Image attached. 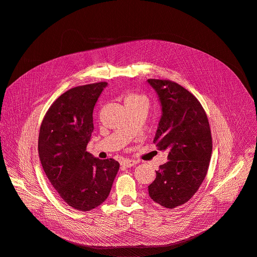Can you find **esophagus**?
Listing matches in <instances>:
<instances>
[{
    "label": "esophagus",
    "mask_w": 257,
    "mask_h": 257,
    "mask_svg": "<svg viewBox=\"0 0 257 257\" xmlns=\"http://www.w3.org/2000/svg\"><path fill=\"white\" fill-rule=\"evenodd\" d=\"M120 164H121V166H123V167L130 168V167H133L134 165H136V164H137V161H134V160H130V159H126V160H122Z\"/></svg>",
    "instance_id": "esophagus-1"
}]
</instances>
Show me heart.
<instances>
[{
  "instance_id": "heart-1",
  "label": "heart",
  "mask_w": 257,
  "mask_h": 257,
  "mask_svg": "<svg viewBox=\"0 0 257 257\" xmlns=\"http://www.w3.org/2000/svg\"><path fill=\"white\" fill-rule=\"evenodd\" d=\"M139 100H145V97L144 96H141V95H137V94H131L128 95L126 98H125V101H139Z\"/></svg>"
}]
</instances>
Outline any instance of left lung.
Listing matches in <instances>:
<instances>
[{"instance_id":"8db88e82","label":"left lung","mask_w":257,"mask_h":257,"mask_svg":"<svg viewBox=\"0 0 257 257\" xmlns=\"http://www.w3.org/2000/svg\"><path fill=\"white\" fill-rule=\"evenodd\" d=\"M161 104V117L154 144L168 152V162L156 171L149 186L150 197L174 209L187 202L207 175L212 156L209 120L199 101L185 88L168 80L149 79Z\"/></svg>"}]
</instances>
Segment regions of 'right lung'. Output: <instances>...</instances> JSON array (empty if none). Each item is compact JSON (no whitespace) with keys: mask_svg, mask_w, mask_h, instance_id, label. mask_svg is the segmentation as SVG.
Listing matches in <instances>:
<instances>
[{"mask_svg":"<svg viewBox=\"0 0 257 257\" xmlns=\"http://www.w3.org/2000/svg\"><path fill=\"white\" fill-rule=\"evenodd\" d=\"M106 86L100 82L68 90L49 107L39 131L42 168L61 198L79 211H91L108 197L119 169L114 159L100 160L86 151L93 109Z\"/></svg>","mask_w":257,"mask_h":257,"instance_id":"right-lung-1","label":"right lung"}]
</instances>
